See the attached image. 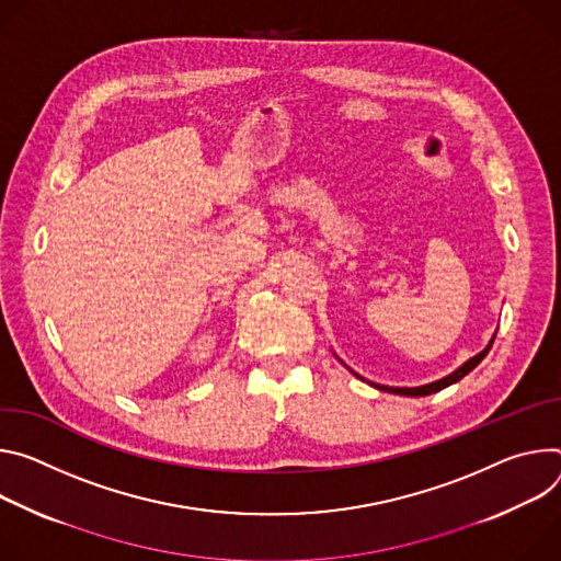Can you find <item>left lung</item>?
Segmentation results:
<instances>
[{
	"mask_svg": "<svg viewBox=\"0 0 561 561\" xmlns=\"http://www.w3.org/2000/svg\"><path fill=\"white\" fill-rule=\"evenodd\" d=\"M494 336H496V332L492 334V339H490V343L479 352V354H474L472 358H468L463 365H459L455 371H450L448 377H444V379H439V381H432V383H425V386H419V388H392V386H381V383H371V381H367V379H363L360 375H356L354 369H350L343 360V365L352 371L354 377H358L360 381H367L371 388H377V390H381V392H390V394H401V397H427V394H434V392H439V390H444V388H448V386H453V383H457V381H461L468 371H472L483 358H485V354L490 352V347H492V341H494Z\"/></svg>",
	"mask_w": 561,
	"mask_h": 561,
	"instance_id": "obj_1",
	"label": "left lung"
}]
</instances>
